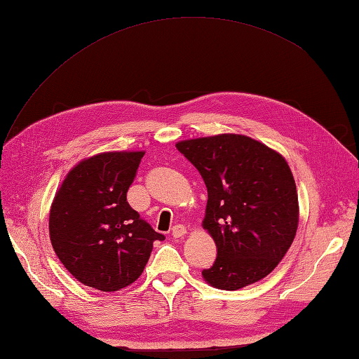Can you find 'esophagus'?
<instances>
[{"mask_svg":"<svg viewBox=\"0 0 359 359\" xmlns=\"http://www.w3.org/2000/svg\"><path fill=\"white\" fill-rule=\"evenodd\" d=\"M171 234H172V238H175V239L184 238V236L187 234V228L184 225H175V226H172Z\"/></svg>","mask_w":359,"mask_h":359,"instance_id":"esophagus-1","label":"esophagus"}]
</instances>
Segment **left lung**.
<instances>
[{
    "mask_svg": "<svg viewBox=\"0 0 359 359\" xmlns=\"http://www.w3.org/2000/svg\"><path fill=\"white\" fill-rule=\"evenodd\" d=\"M208 189L202 226L217 257L202 271L211 287L239 290L264 279L285 256L299 224L287 160L251 137L219 134L175 143Z\"/></svg>",
    "mask_w": 359,
    "mask_h": 359,
    "instance_id": "8db88e82",
    "label": "left lung"
}]
</instances>
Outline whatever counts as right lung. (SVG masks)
Returning a JSON list of instances; mask_svg holds the SVG:
<instances>
[{"instance_id": "right-lung-1", "label": "right lung", "mask_w": 359, "mask_h": 359, "mask_svg": "<svg viewBox=\"0 0 359 359\" xmlns=\"http://www.w3.org/2000/svg\"><path fill=\"white\" fill-rule=\"evenodd\" d=\"M144 151L88 157L66 174L49 211L52 248L72 276L102 292L131 285L143 273L154 231L126 202Z\"/></svg>"}]
</instances>
